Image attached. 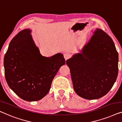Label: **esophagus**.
<instances>
[{"mask_svg": "<svg viewBox=\"0 0 122 122\" xmlns=\"http://www.w3.org/2000/svg\"><path fill=\"white\" fill-rule=\"evenodd\" d=\"M63 56H64L65 59L66 60L69 59L71 55H70V54H68V53H65V54H64V55H63Z\"/></svg>", "mask_w": 122, "mask_h": 122, "instance_id": "obj_1", "label": "esophagus"}]
</instances>
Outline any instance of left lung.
I'll return each instance as SVG.
<instances>
[{"mask_svg":"<svg viewBox=\"0 0 122 122\" xmlns=\"http://www.w3.org/2000/svg\"><path fill=\"white\" fill-rule=\"evenodd\" d=\"M118 53L111 37L97 29L81 53L66 61L73 89L87 99L102 97L116 82L118 73Z\"/></svg>","mask_w":122,"mask_h":122,"instance_id":"obj_1","label":"left lung"}]
</instances>
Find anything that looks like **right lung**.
Instances as JSON below:
<instances>
[{"label": "right lung", "instance_id": "add662e5", "mask_svg": "<svg viewBox=\"0 0 122 122\" xmlns=\"http://www.w3.org/2000/svg\"><path fill=\"white\" fill-rule=\"evenodd\" d=\"M31 30L20 31L4 56L5 77L9 87L24 100L36 101L50 91L54 77L65 64L62 54L45 57L32 40Z\"/></svg>", "mask_w": 122, "mask_h": 122}]
</instances>
